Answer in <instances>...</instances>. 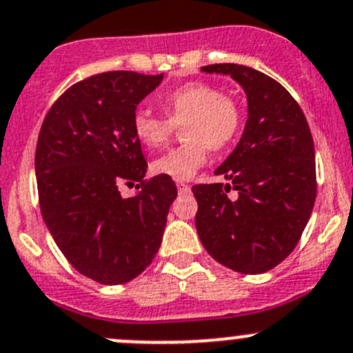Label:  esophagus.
<instances>
[{
	"mask_svg": "<svg viewBox=\"0 0 353 353\" xmlns=\"http://www.w3.org/2000/svg\"><path fill=\"white\" fill-rule=\"evenodd\" d=\"M176 188L180 194H187V192L190 190V185L185 183V181H176Z\"/></svg>",
	"mask_w": 353,
	"mask_h": 353,
	"instance_id": "1",
	"label": "esophagus"
}]
</instances>
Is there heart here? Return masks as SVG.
<instances>
[{
	"label": "heart",
	"mask_w": 353,
	"mask_h": 353,
	"mask_svg": "<svg viewBox=\"0 0 353 353\" xmlns=\"http://www.w3.org/2000/svg\"><path fill=\"white\" fill-rule=\"evenodd\" d=\"M165 118L145 110L135 111L132 130L148 149H159L170 141L173 127L181 128L183 144L159 156L152 163L156 175L188 180L205 163L211 151H223L239 135L242 111L235 99L204 82H188L159 97Z\"/></svg>",
	"instance_id": "heart-1"
}]
</instances>
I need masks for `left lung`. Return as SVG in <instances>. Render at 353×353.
Wrapping results in <instances>:
<instances>
[{
	"mask_svg": "<svg viewBox=\"0 0 353 353\" xmlns=\"http://www.w3.org/2000/svg\"><path fill=\"white\" fill-rule=\"evenodd\" d=\"M230 75L247 96V121L232 154L214 175L228 183L194 185L195 228L212 259L243 274H261L287 259L316 201L310 128L287 89L235 63L202 66ZM230 188L237 197L230 199Z\"/></svg>",
	"mask_w": 353,
	"mask_h": 353,
	"instance_id": "left-lung-1",
	"label": "left lung"
}]
</instances>
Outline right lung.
Masks as SVG:
<instances>
[{
    "label": "right lung",
    "instance_id": "add662e5",
    "mask_svg": "<svg viewBox=\"0 0 353 353\" xmlns=\"http://www.w3.org/2000/svg\"><path fill=\"white\" fill-rule=\"evenodd\" d=\"M161 75L106 72L77 82L48 111L36 149L44 223L79 273L101 285L134 280L158 254L176 185L148 163L132 130ZM121 183L143 188L121 197Z\"/></svg>",
    "mask_w": 353,
    "mask_h": 353
}]
</instances>
